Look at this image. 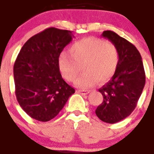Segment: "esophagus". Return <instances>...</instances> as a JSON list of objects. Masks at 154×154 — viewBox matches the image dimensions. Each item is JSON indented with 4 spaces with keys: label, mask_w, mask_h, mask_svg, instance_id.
<instances>
[{
    "label": "esophagus",
    "mask_w": 154,
    "mask_h": 154,
    "mask_svg": "<svg viewBox=\"0 0 154 154\" xmlns=\"http://www.w3.org/2000/svg\"><path fill=\"white\" fill-rule=\"evenodd\" d=\"M77 93H80L82 95H87V94L90 92L89 90H77Z\"/></svg>",
    "instance_id": "1"
}]
</instances>
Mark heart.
Here are the masks:
<instances>
[{"instance_id": "obj_1", "label": "heart", "mask_w": 154, "mask_h": 154, "mask_svg": "<svg viewBox=\"0 0 154 154\" xmlns=\"http://www.w3.org/2000/svg\"><path fill=\"white\" fill-rule=\"evenodd\" d=\"M70 54L62 53L57 65L62 76L68 82H74L81 72V66L85 71L76 85L81 88L94 86L98 80L106 82L116 72L119 55L118 48L110 41L89 37L77 41L71 46Z\"/></svg>"}]
</instances>
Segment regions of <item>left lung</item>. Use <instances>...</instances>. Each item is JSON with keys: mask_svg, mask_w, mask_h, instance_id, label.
<instances>
[{"mask_svg": "<svg viewBox=\"0 0 154 154\" xmlns=\"http://www.w3.org/2000/svg\"><path fill=\"white\" fill-rule=\"evenodd\" d=\"M101 36L116 45L119 59L113 77L99 89L103 101L96 114L104 122L115 124L135 109L145 85V72L141 55L134 44L110 30L104 31Z\"/></svg>", "mask_w": 154, "mask_h": 154, "instance_id": "8db88e82", "label": "left lung"}]
</instances>
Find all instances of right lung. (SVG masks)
<instances>
[{"instance_id":"right-lung-1","label":"right lung","mask_w":154,"mask_h":154,"mask_svg":"<svg viewBox=\"0 0 154 154\" xmlns=\"http://www.w3.org/2000/svg\"><path fill=\"white\" fill-rule=\"evenodd\" d=\"M73 37L69 30L46 29L29 38L19 53L14 64L15 96L33 119H54L75 92L57 65L59 55Z\"/></svg>"}]
</instances>
